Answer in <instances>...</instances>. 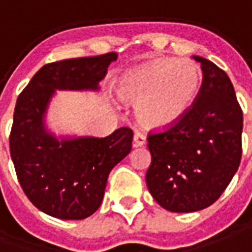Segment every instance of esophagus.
<instances>
[{"label": "esophagus", "instance_id": "esophagus-1", "mask_svg": "<svg viewBox=\"0 0 252 252\" xmlns=\"http://www.w3.org/2000/svg\"><path fill=\"white\" fill-rule=\"evenodd\" d=\"M143 145H146V136L143 133L136 132L133 135V146L135 148H140Z\"/></svg>", "mask_w": 252, "mask_h": 252}]
</instances>
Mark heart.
Masks as SVG:
<instances>
[{"mask_svg": "<svg viewBox=\"0 0 252 252\" xmlns=\"http://www.w3.org/2000/svg\"><path fill=\"white\" fill-rule=\"evenodd\" d=\"M203 84L196 62L164 58L131 68L116 83L117 96L135 104L140 126L162 129L174 126L190 110Z\"/></svg>", "mask_w": 252, "mask_h": 252, "instance_id": "b5f03b06", "label": "heart"}]
</instances>
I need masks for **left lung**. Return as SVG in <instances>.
<instances>
[{
	"mask_svg": "<svg viewBox=\"0 0 252 252\" xmlns=\"http://www.w3.org/2000/svg\"><path fill=\"white\" fill-rule=\"evenodd\" d=\"M201 64L203 84L190 110L174 126L150 133L149 191L171 212H194L214 204L240 165L243 112L227 74Z\"/></svg>",
	"mask_w": 252,
	"mask_h": 252,
	"instance_id": "left-lung-1",
	"label": "left lung"
}]
</instances>
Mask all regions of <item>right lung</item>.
<instances>
[{
	"label": "right lung",
	"mask_w": 252,
	"mask_h": 252,
	"mask_svg": "<svg viewBox=\"0 0 252 252\" xmlns=\"http://www.w3.org/2000/svg\"><path fill=\"white\" fill-rule=\"evenodd\" d=\"M116 52L48 63L19 95L9 136L19 184L40 211L59 220H85L102 204L110 171L132 148L126 126L106 138L56 136L48 107L56 91H97Z\"/></svg>",
	"instance_id": "1"
}]
</instances>
